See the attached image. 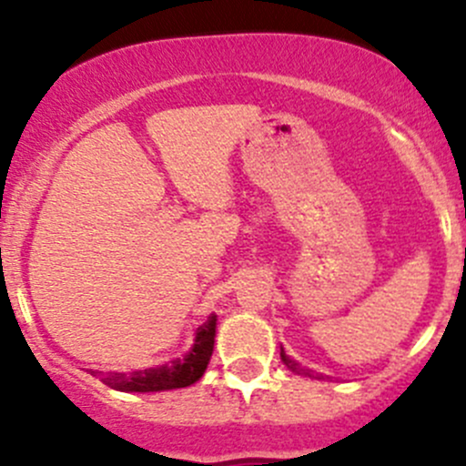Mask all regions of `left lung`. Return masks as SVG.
Here are the masks:
<instances>
[{
    "mask_svg": "<svg viewBox=\"0 0 466 466\" xmlns=\"http://www.w3.org/2000/svg\"><path fill=\"white\" fill-rule=\"evenodd\" d=\"M279 356H281V360H284V365H286V368H289V370H293V372H298V374H307V372H304V370H302V368H299V365H298V363H295V360H293V359H290V356H286L284 347H281Z\"/></svg>",
    "mask_w": 466,
    "mask_h": 466,
    "instance_id": "obj_1",
    "label": "left lung"
}]
</instances>
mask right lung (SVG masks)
I'll list each match as a JSON object with an SVG mask.
<instances>
[{"label": "right lung", "instance_id": "obj_1", "mask_svg": "<svg viewBox=\"0 0 466 466\" xmlns=\"http://www.w3.org/2000/svg\"><path fill=\"white\" fill-rule=\"evenodd\" d=\"M214 336L216 316L211 313L209 320L203 327H198L194 347L187 351L185 359H176L167 365H159V368L139 370V372L130 374L110 372L101 380L110 388L121 390V392H159V390L187 388L205 374L211 351H214Z\"/></svg>", "mask_w": 466, "mask_h": 466}]
</instances>
